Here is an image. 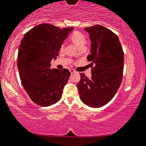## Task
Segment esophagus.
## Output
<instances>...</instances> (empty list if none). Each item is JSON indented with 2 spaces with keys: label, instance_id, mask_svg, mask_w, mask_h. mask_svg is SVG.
Here are the masks:
<instances>
[{
  "label": "esophagus",
  "instance_id": "obj_1",
  "mask_svg": "<svg viewBox=\"0 0 146 146\" xmlns=\"http://www.w3.org/2000/svg\"><path fill=\"white\" fill-rule=\"evenodd\" d=\"M70 73H75L76 70H74V69H70Z\"/></svg>",
  "mask_w": 146,
  "mask_h": 146
}]
</instances>
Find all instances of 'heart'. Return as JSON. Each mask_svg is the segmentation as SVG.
Here are the masks:
<instances>
[{
	"mask_svg": "<svg viewBox=\"0 0 146 146\" xmlns=\"http://www.w3.org/2000/svg\"><path fill=\"white\" fill-rule=\"evenodd\" d=\"M70 39L79 48V49L84 48L85 47V44L86 43V39L85 36L83 33L78 31L74 32L70 36ZM64 45L62 44L61 45V50L63 49Z\"/></svg>",
	"mask_w": 146,
	"mask_h": 146,
	"instance_id": "heart-1",
	"label": "heart"
}]
</instances>
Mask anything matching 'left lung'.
I'll return each mask as SVG.
<instances>
[{
    "label": "left lung",
    "mask_w": 146,
    "mask_h": 146,
    "mask_svg": "<svg viewBox=\"0 0 146 146\" xmlns=\"http://www.w3.org/2000/svg\"><path fill=\"white\" fill-rule=\"evenodd\" d=\"M91 40V54L87 60L91 63L92 77L80 73L78 83L79 95L84 104L100 108L108 103L121 85L124 69V52L119 38L101 25L86 27Z\"/></svg>",
    "instance_id": "8db88e82"
}]
</instances>
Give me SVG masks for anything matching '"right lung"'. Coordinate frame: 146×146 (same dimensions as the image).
I'll return each instance as SVG.
<instances>
[{
	"label": "right lung",
	"mask_w": 146,
	"mask_h": 146,
	"mask_svg": "<svg viewBox=\"0 0 146 146\" xmlns=\"http://www.w3.org/2000/svg\"><path fill=\"white\" fill-rule=\"evenodd\" d=\"M73 27L63 28L42 24L24 36L18 53L17 66L23 87L31 99L41 106H49L62 96L70 76L68 69L50 68L67 35Z\"/></svg>",
	"instance_id": "right-lung-1"
}]
</instances>
